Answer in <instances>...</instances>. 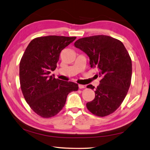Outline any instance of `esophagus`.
Instances as JSON below:
<instances>
[{"instance_id": "34e87169", "label": "esophagus", "mask_w": 150, "mask_h": 150, "mask_svg": "<svg viewBox=\"0 0 150 150\" xmlns=\"http://www.w3.org/2000/svg\"><path fill=\"white\" fill-rule=\"evenodd\" d=\"M78 86H79V88H81H81H85V85H79Z\"/></svg>"}]
</instances>
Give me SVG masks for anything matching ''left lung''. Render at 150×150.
Returning a JSON list of instances; mask_svg holds the SVG:
<instances>
[{
    "label": "left lung",
    "mask_w": 150,
    "mask_h": 150,
    "mask_svg": "<svg viewBox=\"0 0 150 150\" xmlns=\"http://www.w3.org/2000/svg\"><path fill=\"white\" fill-rule=\"evenodd\" d=\"M74 45L88 55L91 67L97 68L101 77L95 98L86 105L87 109L100 117L110 115L120 106L130 88L132 67L128 52L120 40L105 35L83 38ZM87 87L95 88L92 85Z\"/></svg>",
    "instance_id": "8db88e82"
}]
</instances>
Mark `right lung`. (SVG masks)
I'll return each mask as SVG.
<instances>
[{"mask_svg":"<svg viewBox=\"0 0 150 150\" xmlns=\"http://www.w3.org/2000/svg\"><path fill=\"white\" fill-rule=\"evenodd\" d=\"M76 37L47 35L32 40L20 62V87L25 100L43 118L56 115L65 106L68 94L78 85L50 75L57 67L62 51Z\"/></svg>","mask_w":150,"mask_h":150,"instance_id":"right-lung-1","label":"right lung"}]
</instances>
